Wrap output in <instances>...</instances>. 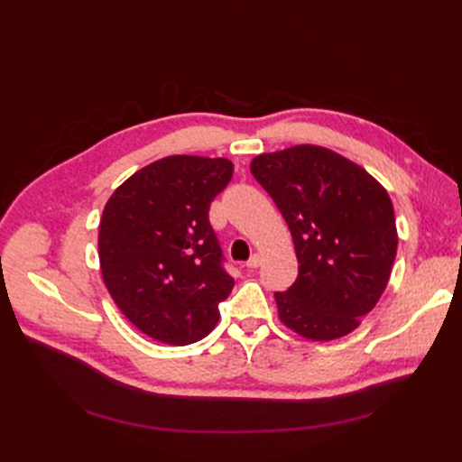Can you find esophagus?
Instances as JSON below:
<instances>
[{"label": "esophagus", "instance_id": "esophagus-1", "mask_svg": "<svg viewBox=\"0 0 462 462\" xmlns=\"http://www.w3.org/2000/svg\"><path fill=\"white\" fill-rule=\"evenodd\" d=\"M246 265V270H250V272H253V270H256L258 268V265H260V256L258 254H254V256H250V260L245 263Z\"/></svg>", "mask_w": 462, "mask_h": 462}]
</instances>
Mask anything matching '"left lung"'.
<instances>
[{
  "label": "left lung",
  "mask_w": 462,
  "mask_h": 462,
  "mask_svg": "<svg viewBox=\"0 0 462 462\" xmlns=\"http://www.w3.org/2000/svg\"><path fill=\"white\" fill-rule=\"evenodd\" d=\"M254 179L285 217L299 277L275 292L279 319L304 339L355 331L383 295L397 254L387 190L355 162L324 146L260 153Z\"/></svg>",
  "instance_id": "left-lung-1"
}]
</instances>
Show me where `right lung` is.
<instances>
[{"label": "right lung", "instance_id": "obj_1", "mask_svg": "<svg viewBox=\"0 0 462 462\" xmlns=\"http://www.w3.org/2000/svg\"><path fill=\"white\" fill-rule=\"evenodd\" d=\"M231 177L226 158L167 156L109 197L97 235L102 277L117 309L148 337L190 345L216 328L235 282L208 209Z\"/></svg>", "mask_w": 462, "mask_h": 462}]
</instances>
